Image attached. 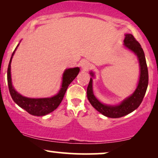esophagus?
Instances as JSON below:
<instances>
[{
    "label": "esophagus",
    "instance_id": "1",
    "mask_svg": "<svg viewBox=\"0 0 158 158\" xmlns=\"http://www.w3.org/2000/svg\"><path fill=\"white\" fill-rule=\"evenodd\" d=\"M81 67L84 70H88L90 68V63L87 60H82L81 61Z\"/></svg>",
    "mask_w": 158,
    "mask_h": 158
}]
</instances>
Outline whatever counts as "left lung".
Segmentation results:
<instances>
[{"label":"left lung","instance_id":"left-lung-1","mask_svg":"<svg viewBox=\"0 0 158 158\" xmlns=\"http://www.w3.org/2000/svg\"><path fill=\"white\" fill-rule=\"evenodd\" d=\"M124 46L137 57L139 64V77L137 88L132 94L124 99L122 102L116 105H109L101 102L96 98L93 90V78L95 73L90 71L89 84L87 88V97L90 104L95 109L103 116L110 118H120L131 113L139 106L145 95L148 85V70L145 56L141 45L135 40L132 34H126L124 40Z\"/></svg>","mask_w":158,"mask_h":158}]
</instances>
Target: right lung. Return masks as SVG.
I'll return each mask as SVG.
<instances>
[{"label": "right lung", "instance_id": "right-lung-1", "mask_svg": "<svg viewBox=\"0 0 158 158\" xmlns=\"http://www.w3.org/2000/svg\"><path fill=\"white\" fill-rule=\"evenodd\" d=\"M19 45V44L17 45L16 49L13 52L8 67L7 80L10 94L14 102L19 106L27 111L29 114L37 116H45L55 111L59 106L60 103L62 102V99H63V97L65 94L69 85L72 83L73 80L77 77V74L79 73L80 68L78 67H76V68H68L64 71L63 75H62L61 87H60V89L57 94L55 96L49 97V98H40L25 97L17 92L14 88L12 84L11 73H10V64H11L13 56L14 55L15 52L18 48Z\"/></svg>", "mask_w": 158, "mask_h": 158}]
</instances>
